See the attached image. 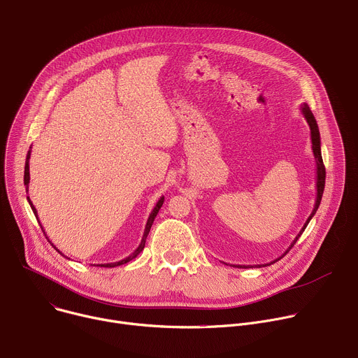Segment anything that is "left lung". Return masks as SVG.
Masks as SVG:
<instances>
[{
  "label": "left lung",
  "instance_id": "left-lung-1",
  "mask_svg": "<svg viewBox=\"0 0 358 358\" xmlns=\"http://www.w3.org/2000/svg\"><path fill=\"white\" fill-rule=\"evenodd\" d=\"M300 112H301V115H303V117L306 119V122H308V124H309V127H310V138H312V150H313V155H315V160H316V201H315V208H313V211H312V214L309 215V218H308V221L304 222V225H303V228L300 229V232L296 235V238L293 239V242L290 243V246L280 255V257L278 258V259H275L273 262H271V264H275V262H278L279 259H282L285 255L292 249V246L297 242V239L300 238V235L303 234V231L306 229V227L309 225V222H310V220L315 217V214H316V211H317V208H319V206H320V201H322V196H323V191H324V184H326V169H324V164H323V159H322V141H320V131H319V126H317V122H316V119H315V116H313V113H312V110L309 109V106L306 105V103H303V105H300ZM271 264H265V265H257V266H266V265H271ZM235 266H239V268H253L252 265H235Z\"/></svg>",
  "mask_w": 358,
  "mask_h": 358
}]
</instances>
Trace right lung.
Masks as SVG:
<instances>
[{
    "mask_svg": "<svg viewBox=\"0 0 358 358\" xmlns=\"http://www.w3.org/2000/svg\"><path fill=\"white\" fill-rule=\"evenodd\" d=\"M29 159H31V147H29V150H28V155H27V160H25V170H24V185L27 187V191H28V187H29ZM27 199H28V202H29V206H31V208H32V211H34V214H35V217H36V220H38V214H36V210H35V207H34V203H32V201L29 199V196H27ZM163 202H164V196H160V199L157 201V203H156V207L152 208V211H151V214H150V217H148V220H147V224H145V228H144V234H143V238H141V242H140V245L137 246V249L131 253V255H129V257H126L124 259H122V261H117V262H110V264H97V265H93V266H103V268H115V266H120V265H124V264H127V262H130L131 259H134L137 255L144 249V245H145V239H147V235H148V232H150V228H151V225H152V222H155V218L157 217V214H159V211H160V208H162V206H163ZM39 222V221H38ZM39 225H41V222H39ZM41 228H42V225H41ZM42 231H43V228H42ZM43 234H45V231H43ZM45 236H46V234H45ZM48 238V236H46ZM49 241V239H48ZM50 242V241H49ZM52 243V242H50ZM52 246L62 255V257H65V255L52 243ZM66 259H69L68 257H65Z\"/></svg>",
    "mask_w": 358,
    "mask_h": 358,
    "instance_id": "1",
    "label": "right lung"
}]
</instances>
